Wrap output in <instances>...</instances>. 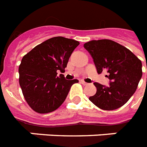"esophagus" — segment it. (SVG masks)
I'll use <instances>...</instances> for the list:
<instances>
[{
	"instance_id": "1",
	"label": "esophagus",
	"mask_w": 147,
	"mask_h": 147,
	"mask_svg": "<svg viewBox=\"0 0 147 147\" xmlns=\"http://www.w3.org/2000/svg\"><path fill=\"white\" fill-rule=\"evenodd\" d=\"M81 83H82L83 85H88V83L85 82H84V81H81Z\"/></svg>"
}]
</instances>
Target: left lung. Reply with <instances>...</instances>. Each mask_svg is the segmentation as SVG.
<instances>
[{"mask_svg": "<svg viewBox=\"0 0 147 147\" xmlns=\"http://www.w3.org/2000/svg\"><path fill=\"white\" fill-rule=\"evenodd\" d=\"M84 47L93 59L98 73L106 71L109 78L108 86L94 83L97 92L89 100L107 111L123 106L134 94L141 79V61L126 47L110 40H92Z\"/></svg>", "mask_w": 147, "mask_h": 147, "instance_id": "left-lung-1", "label": "left lung"}]
</instances>
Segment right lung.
Returning a JSON list of instances; mask_svg holds the SVG:
<instances>
[{
  "label": "right lung",
  "mask_w": 147,
  "mask_h": 147,
  "mask_svg": "<svg viewBox=\"0 0 147 147\" xmlns=\"http://www.w3.org/2000/svg\"><path fill=\"white\" fill-rule=\"evenodd\" d=\"M79 42L56 36L34 47L23 57L19 66V82L30 107L37 113L47 114L61 106L74 83L62 74L69 57Z\"/></svg>",
  "instance_id": "add662e5"
}]
</instances>
